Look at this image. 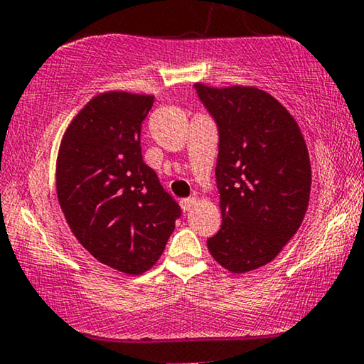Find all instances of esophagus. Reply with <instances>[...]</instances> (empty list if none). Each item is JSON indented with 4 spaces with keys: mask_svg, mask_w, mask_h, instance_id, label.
Here are the masks:
<instances>
[{
    "mask_svg": "<svg viewBox=\"0 0 364 364\" xmlns=\"http://www.w3.org/2000/svg\"><path fill=\"white\" fill-rule=\"evenodd\" d=\"M180 204H181L183 211L188 213V211H191V209L194 208V204H196V199H194V198H184V199H181Z\"/></svg>",
    "mask_w": 364,
    "mask_h": 364,
    "instance_id": "34e87169",
    "label": "esophagus"
}]
</instances>
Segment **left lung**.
<instances>
[{
	"label": "left lung",
	"mask_w": 364,
	"mask_h": 364,
	"mask_svg": "<svg viewBox=\"0 0 364 364\" xmlns=\"http://www.w3.org/2000/svg\"><path fill=\"white\" fill-rule=\"evenodd\" d=\"M216 122L221 229L208 239L218 264L234 274L277 257L309 208L311 168L289 110L257 87L194 85Z\"/></svg>",
	"instance_id": "obj_1"
}]
</instances>
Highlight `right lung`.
<instances>
[{"mask_svg": "<svg viewBox=\"0 0 364 364\" xmlns=\"http://www.w3.org/2000/svg\"><path fill=\"white\" fill-rule=\"evenodd\" d=\"M153 100L120 90L95 95L65 130L55 168L70 231L99 262L130 275L156 264L181 216L141 156Z\"/></svg>", "mask_w": 364, "mask_h": 364, "instance_id": "obj_1", "label": "right lung"}]
</instances>
